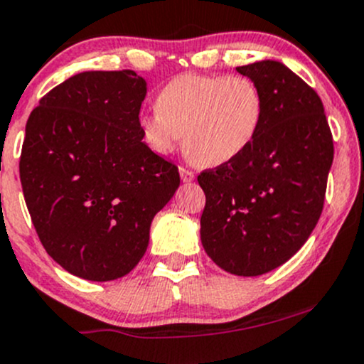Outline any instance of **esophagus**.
<instances>
[{"label": "esophagus", "mask_w": 364, "mask_h": 364, "mask_svg": "<svg viewBox=\"0 0 364 364\" xmlns=\"http://www.w3.org/2000/svg\"><path fill=\"white\" fill-rule=\"evenodd\" d=\"M178 171H181V178L183 182H193L194 177H196V175H194V171L189 170V168H186V166L178 168Z\"/></svg>", "instance_id": "obj_1"}]
</instances>
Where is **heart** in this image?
<instances>
[{
	"instance_id": "b5f03b06",
	"label": "heart",
	"mask_w": 364,
	"mask_h": 364,
	"mask_svg": "<svg viewBox=\"0 0 364 364\" xmlns=\"http://www.w3.org/2000/svg\"><path fill=\"white\" fill-rule=\"evenodd\" d=\"M156 112L139 118L152 152L168 156L183 135V152L201 166L234 161L248 149L264 121L260 88L246 76L182 74L159 92Z\"/></svg>"
}]
</instances>
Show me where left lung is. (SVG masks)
Returning a JSON list of instances; mask_svg holds the SVG:
<instances>
[{
    "label": "left lung",
    "mask_w": 364,
    "mask_h": 364,
    "mask_svg": "<svg viewBox=\"0 0 364 364\" xmlns=\"http://www.w3.org/2000/svg\"><path fill=\"white\" fill-rule=\"evenodd\" d=\"M257 83L265 112L252 146L203 170L201 243L218 267L260 276L290 260L321 217L333 136L323 102L276 60L236 68Z\"/></svg>",
    "instance_id": "obj_1"
}]
</instances>
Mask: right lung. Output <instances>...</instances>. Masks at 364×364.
Masks as SVG:
<instances>
[{
	"label": "right lung",
	"instance_id": "right-lung-1",
	"mask_svg": "<svg viewBox=\"0 0 364 364\" xmlns=\"http://www.w3.org/2000/svg\"><path fill=\"white\" fill-rule=\"evenodd\" d=\"M146 93L130 69L80 73L27 119L18 170L31 220L46 253L83 279L128 274L181 186L177 165L142 142Z\"/></svg>",
	"mask_w": 364,
	"mask_h": 364
}]
</instances>
